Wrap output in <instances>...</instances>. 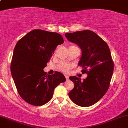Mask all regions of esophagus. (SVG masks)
I'll use <instances>...</instances> for the list:
<instances>
[{"mask_svg":"<svg viewBox=\"0 0 128 128\" xmlns=\"http://www.w3.org/2000/svg\"><path fill=\"white\" fill-rule=\"evenodd\" d=\"M65 77H66V79L67 81V80H68V78H69V77H68V75H65Z\"/></svg>","mask_w":128,"mask_h":128,"instance_id":"esophagus-1","label":"esophagus"}]
</instances>
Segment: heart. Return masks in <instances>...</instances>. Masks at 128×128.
<instances>
[{
    "instance_id": "b5f03b06",
    "label": "heart",
    "mask_w": 128,
    "mask_h": 128,
    "mask_svg": "<svg viewBox=\"0 0 128 128\" xmlns=\"http://www.w3.org/2000/svg\"><path fill=\"white\" fill-rule=\"evenodd\" d=\"M75 46H72L70 47H75ZM59 68L60 70H61V71L64 72H68L70 70V69L71 68L72 65L71 64H68V63L65 62H62L60 63L59 64Z\"/></svg>"
}]
</instances>
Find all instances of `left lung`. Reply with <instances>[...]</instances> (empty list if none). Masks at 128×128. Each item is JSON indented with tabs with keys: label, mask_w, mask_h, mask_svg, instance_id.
<instances>
[{
	"label": "left lung",
	"mask_w": 128,
	"mask_h": 128,
	"mask_svg": "<svg viewBox=\"0 0 128 128\" xmlns=\"http://www.w3.org/2000/svg\"><path fill=\"white\" fill-rule=\"evenodd\" d=\"M65 36L81 48L78 66L83 68L82 72L88 75L83 81L75 76L69 77L74 88L68 96L78 106H90L103 97L109 88L114 71L110 49L106 42L90 30L67 33Z\"/></svg>",
	"instance_id": "8db88e82"
}]
</instances>
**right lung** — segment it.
Returning <instances> with one entry per match:
<instances>
[{"instance_id":"obj_1","label":"right lung","mask_w":128,"mask_h":128,"mask_svg":"<svg viewBox=\"0 0 128 128\" xmlns=\"http://www.w3.org/2000/svg\"><path fill=\"white\" fill-rule=\"evenodd\" d=\"M64 42L59 33L32 30L16 44L11 63V73L21 98L33 106H42L52 98L55 88L66 81L62 73L46 74L44 68L56 47Z\"/></svg>"}]
</instances>
